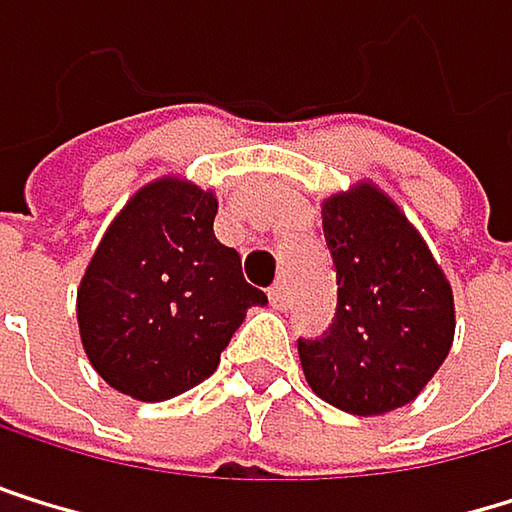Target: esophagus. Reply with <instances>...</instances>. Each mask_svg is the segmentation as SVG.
<instances>
[{
	"mask_svg": "<svg viewBox=\"0 0 512 512\" xmlns=\"http://www.w3.org/2000/svg\"><path fill=\"white\" fill-rule=\"evenodd\" d=\"M270 304L279 307V310L288 307V285H285V282H276V285L270 288Z\"/></svg>",
	"mask_w": 512,
	"mask_h": 512,
	"instance_id": "obj_1",
	"label": "esophagus"
}]
</instances>
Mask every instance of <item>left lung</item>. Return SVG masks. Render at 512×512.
<instances>
[{"mask_svg":"<svg viewBox=\"0 0 512 512\" xmlns=\"http://www.w3.org/2000/svg\"><path fill=\"white\" fill-rule=\"evenodd\" d=\"M338 307L322 338H298L307 384L350 415L415 399L455 338L451 285L405 214L371 184L322 202Z\"/></svg>","mask_w":512,"mask_h":512,"instance_id":"1","label":"left lung"}]
</instances>
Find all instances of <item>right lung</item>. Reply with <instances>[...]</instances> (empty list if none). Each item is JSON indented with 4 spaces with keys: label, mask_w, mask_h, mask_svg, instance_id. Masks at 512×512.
Segmentation results:
<instances>
[{
    "label": "right lung",
    "mask_w": 512,
    "mask_h": 512,
    "mask_svg": "<svg viewBox=\"0 0 512 512\" xmlns=\"http://www.w3.org/2000/svg\"><path fill=\"white\" fill-rule=\"evenodd\" d=\"M218 199L196 184H147L104 233L79 285L82 347L113 390L162 402L202 384L248 307L267 294L214 239Z\"/></svg>",
    "instance_id": "1"
}]
</instances>
